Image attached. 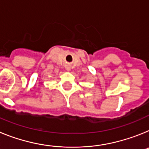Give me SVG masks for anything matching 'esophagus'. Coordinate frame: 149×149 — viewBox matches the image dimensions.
Instances as JSON below:
<instances>
[{
	"label": "esophagus",
	"mask_w": 149,
	"mask_h": 149,
	"mask_svg": "<svg viewBox=\"0 0 149 149\" xmlns=\"http://www.w3.org/2000/svg\"><path fill=\"white\" fill-rule=\"evenodd\" d=\"M65 68H66V70H67V71H70V70H71V68H70V67L69 65H67V66H66Z\"/></svg>",
	"instance_id": "1"
}]
</instances>
